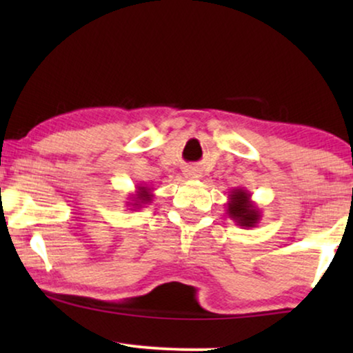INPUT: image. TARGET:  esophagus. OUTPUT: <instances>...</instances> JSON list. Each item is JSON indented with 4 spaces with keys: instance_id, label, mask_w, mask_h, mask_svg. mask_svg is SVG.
<instances>
[{
    "instance_id": "34e87169",
    "label": "esophagus",
    "mask_w": 353,
    "mask_h": 353,
    "mask_svg": "<svg viewBox=\"0 0 353 353\" xmlns=\"http://www.w3.org/2000/svg\"><path fill=\"white\" fill-rule=\"evenodd\" d=\"M185 175H186V178H199V176H201V173L197 172L196 168H188Z\"/></svg>"
}]
</instances>
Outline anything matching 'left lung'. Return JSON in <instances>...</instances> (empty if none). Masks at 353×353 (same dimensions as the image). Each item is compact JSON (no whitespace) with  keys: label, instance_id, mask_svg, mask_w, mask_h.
Returning <instances> with one entry per match:
<instances>
[{"label":"left lung","instance_id":"obj_1","mask_svg":"<svg viewBox=\"0 0 353 353\" xmlns=\"http://www.w3.org/2000/svg\"><path fill=\"white\" fill-rule=\"evenodd\" d=\"M226 214L236 225L243 226V228H254L262 219L260 209L250 201V192L244 188H234L230 191Z\"/></svg>","mask_w":353,"mask_h":353}]
</instances>
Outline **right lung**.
Here are the masks:
<instances>
[{"mask_svg": "<svg viewBox=\"0 0 353 353\" xmlns=\"http://www.w3.org/2000/svg\"><path fill=\"white\" fill-rule=\"evenodd\" d=\"M152 199H154L152 188H149L146 185H138L134 194H132V197H128L127 205L132 207V210L143 209L144 205H148L149 202H152Z\"/></svg>", "mask_w": 353, "mask_h": 353, "instance_id": "add662e5", "label": "right lung"}]
</instances>
